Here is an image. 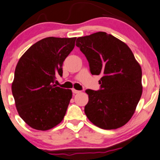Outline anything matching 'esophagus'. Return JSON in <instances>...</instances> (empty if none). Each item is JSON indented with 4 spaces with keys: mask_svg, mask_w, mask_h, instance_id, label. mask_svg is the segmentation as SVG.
<instances>
[{
    "mask_svg": "<svg viewBox=\"0 0 160 160\" xmlns=\"http://www.w3.org/2000/svg\"><path fill=\"white\" fill-rule=\"evenodd\" d=\"M72 92H73L74 94H78V93H80V91L76 90V89H74V88H73V89H72Z\"/></svg>",
    "mask_w": 160,
    "mask_h": 160,
    "instance_id": "34e87169",
    "label": "esophagus"
}]
</instances>
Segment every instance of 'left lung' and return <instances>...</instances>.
<instances>
[{
  "instance_id": "8db88e82",
  "label": "left lung",
  "mask_w": 160,
  "mask_h": 160,
  "mask_svg": "<svg viewBox=\"0 0 160 160\" xmlns=\"http://www.w3.org/2000/svg\"><path fill=\"white\" fill-rule=\"evenodd\" d=\"M93 75H101L100 89L86 90L88 102L84 112L93 124L116 129L128 122L142 95V69L130 48L106 32L77 39Z\"/></svg>"
}]
</instances>
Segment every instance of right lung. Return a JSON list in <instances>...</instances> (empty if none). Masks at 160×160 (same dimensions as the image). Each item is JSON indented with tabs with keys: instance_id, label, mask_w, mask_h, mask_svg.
<instances>
[{
	"instance_id": "1",
	"label": "right lung",
	"mask_w": 160,
	"mask_h": 160,
	"mask_svg": "<svg viewBox=\"0 0 160 160\" xmlns=\"http://www.w3.org/2000/svg\"><path fill=\"white\" fill-rule=\"evenodd\" d=\"M76 38L48 37L33 44L20 58L12 92L22 120L36 130L46 131L61 122L72 98L71 89L54 84L62 76V63Z\"/></svg>"
}]
</instances>
